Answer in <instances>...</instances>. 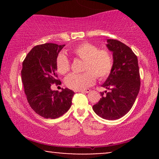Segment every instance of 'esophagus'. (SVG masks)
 Here are the masks:
<instances>
[{"instance_id":"esophagus-1","label":"esophagus","mask_w":159,"mask_h":159,"mask_svg":"<svg viewBox=\"0 0 159 159\" xmlns=\"http://www.w3.org/2000/svg\"><path fill=\"white\" fill-rule=\"evenodd\" d=\"M79 92H82V93H89V92H90V89H86V90H79Z\"/></svg>"}]
</instances>
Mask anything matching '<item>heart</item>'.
<instances>
[{
	"instance_id": "b5f03b06",
	"label": "heart",
	"mask_w": 159,
	"mask_h": 159,
	"mask_svg": "<svg viewBox=\"0 0 159 159\" xmlns=\"http://www.w3.org/2000/svg\"><path fill=\"white\" fill-rule=\"evenodd\" d=\"M72 54L84 61L82 74H71L66 78V85L74 90H81L93 84L96 76L98 79H105L112 71L113 57L107 49H98L96 45L84 43L78 45L72 50ZM57 72L66 75L70 69V64L66 56L58 54L56 60Z\"/></svg>"
}]
</instances>
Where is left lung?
Listing matches in <instances>:
<instances>
[{
  "label": "left lung",
  "mask_w": 159,
  "mask_h": 159,
  "mask_svg": "<svg viewBox=\"0 0 159 159\" xmlns=\"http://www.w3.org/2000/svg\"><path fill=\"white\" fill-rule=\"evenodd\" d=\"M107 48L113 52L112 71L102 87L101 98L93 106L94 112L108 120H118L131 110L138 96L140 79L138 57L121 42L107 39Z\"/></svg>",
  "instance_id": "8db88e82"
}]
</instances>
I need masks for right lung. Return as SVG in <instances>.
<instances>
[{"mask_svg":"<svg viewBox=\"0 0 159 159\" xmlns=\"http://www.w3.org/2000/svg\"><path fill=\"white\" fill-rule=\"evenodd\" d=\"M65 45L45 43L34 47L24 60L21 80L27 102L37 114L56 119L67 112L75 93L68 88L52 90L53 84H61L57 75L56 60Z\"/></svg>","mask_w":159,"mask_h":159,"instance_id":"right-lung-1","label":"right lung"}]
</instances>
